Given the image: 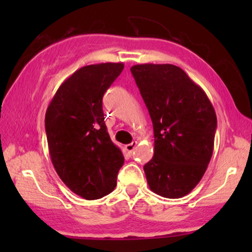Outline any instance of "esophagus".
Returning a JSON list of instances; mask_svg holds the SVG:
<instances>
[{
  "label": "esophagus",
  "instance_id": "esophagus-1",
  "mask_svg": "<svg viewBox=\"0 0 252 252\" xmlns=\"http://www.w3.org/2000/svg\"><path fill=\"white\" fill-rule=\"evenodd\" d=\"M136 144H137V142H136V141H133V142H132V143H129V144H126V146H124V148H125V150L127 151V153H128L129 155H132V153H133V150H134V149H135Z\"/></svg>",
  "mask_w": 252,
  "mask_h": 252
}]
</instances>
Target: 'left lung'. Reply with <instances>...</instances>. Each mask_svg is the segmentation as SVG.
I'll use <instances>...</instances> for the list:
<instances>
[{
	"mask_svg": "<svg viewBox=\"0 0 252 252\" xmlns=\"http://www.w3.org/2000/svg\"><path fill=\"white\" fill-rule=\"evenodd\" d=\"M130 72L154 125V157L143 166L148 185L163 197H184L201 181L212 157V103L175 65L137 64Z\"/></svg>",
	"mask_w": 252,
	"mask_h": 252,
	"instance_id": "obj_1",
	"label": "left lung"
}]
</instances>
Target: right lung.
Masks as SVG:
<instances>
[{
    "label": "right lung",
    "mask_w": 252,
    "mask_h": 252,
    "mask_svg": "<svg viewBox=\"0 0 252 252\" xmlns=\"http://www.w3.org/2000/svg\"><path fill=\"white\" fill-rule=\"evenodd\" d=\"M123 68V63L79 68L60 86L46 112L51 163L66 187L89 201L115 189L124 164L122 150L106 130L102 108L103 95Z\"/></svg>",
    "instance_id": "add662e5"
}]
</instances>
